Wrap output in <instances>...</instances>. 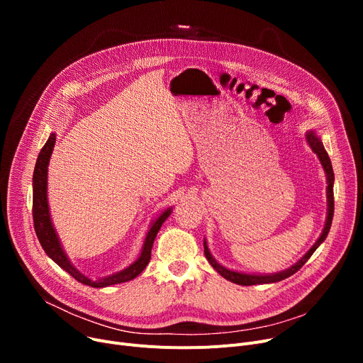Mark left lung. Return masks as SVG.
<instances>
[{"instance_id":"obj_1","label":"left lung","mask_w":363,"mask_h":363,"mask_svg":"<svg viewBox=\"0 0 363 363\" xmlns=\"http://www.w3.org/2000/svg\"><path fill=\"white\" fill-rule=\"evenodd\" d=\"M306 141H308L309 147L312 148V151L318 156V159H319V162H320V164H322V167H323V172H325V177H327V218H325V225H323V230H322L319 238L316 240V242L308 250V253L304 255L301 259H298L293 266H290V268L284 269V271L275 272V274H245V272H238V271L228 269V268H225V266H222V264L212 256L211 250H208L207 241L204 240L203 245H204V256H206V259L208 260V263H211V264L213 266V269H215L219 275H222L225 279L231 281V282H234V284H238V285L274 284V282L282 281V279H285V278L291 277L293 274H296V272L301 268V266L309 260V257L315 253V250L318 249V247H319L323 241H325V238L328 237L330 228H331V223H333V216H334V170H333L331 160H330V157H328V152L325 151V147H323L320 137L316 135V130L311 129V130L306 132Z\"/></svg>"}]
</instances>
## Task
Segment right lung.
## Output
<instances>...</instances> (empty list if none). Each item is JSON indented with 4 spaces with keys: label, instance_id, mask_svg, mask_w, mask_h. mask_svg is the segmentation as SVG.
<instances>
[{
    "label": "right lung",
    "instance_id": "1",
    "mask_svg": "<svg viewBox=\"0 0 363 363\" xmlns=\"http://www.w3.org/2000/svg\"><path fill=\"white\" fill-rule=\"evenodd\" d=\"M55 144V133L51 132L50 137L43 147L41 152L38 155L35 170H33V178H32V186H33V206H32V215H33V225H35V233L38 240H40L44 252L50 259H52L57 264L60 266L62 269H65L67 274H70L76 281H79L85 285H89V287L94 289H103V287H110V285L114 284H121L130 281L133 278H137L148 264L151 259V249H152V242L156 240V235L160 230V226L163 222L170 216L172 213V207L164 208V211L152 220L148 226V231L145 234V240L143 244V249L140 256L137 257L135 262H132L129 266H126L125 269L114 272L107 277H101L97 279H91L85 274H82L76 266L70 262L67 257L62 241L55 233V228L51 220L50 215V206H48V164L50 159L52 155Z\"/></svg>",
    "mask_w": 363,
    "mask_h": 363
}]
</instances>
